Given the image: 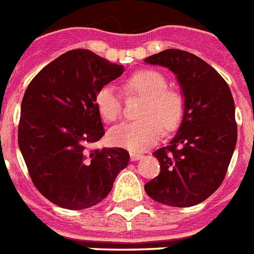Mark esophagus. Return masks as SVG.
<instances>
[{"label": "esophagus", "mask_w": 254, "mask_h": 254, "mask_svg": "<svg viewBox=\"0 0 254 254\" xmlns=\"http://www.w3.org/2000/svg\"><path fill=\"white\" fill-rule=\"evenodd\" d=\"M140 158H143L142 153H135V152H131V153H130V160L131 161H138L140 160Z\"/></svg>", "instance_id": "esophagus-1"}]
</instances>
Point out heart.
<instances>
[{"instance_id":"obj_1","label":"heart","mask_w":254,"mask_h":254,"mask_svg":"<svg viewBox=\"0 0 254 254\" xmlns=\"http://www.w3.org/2000/svg\"><path fill=\"white\" fill-rule=\"evenodd\" d=\"M124 89L127 94L144 98L139 116L133 123H124L110 130L109 140L114 145L131 152H143L160 140L165 129H178L185 112L182 92L167 88V79L157 70L142 69L127 79ZM96 109L101 118L114 123L121 116V100L112 85H103L94 97Z\"/></svg>"}]
</instances>
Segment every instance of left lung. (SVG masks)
Wrapping results in <instances>:
<instances>
[{"mask_svg": "<svg viewBox=\"0 0 254 254\" xmlns=\"http://www.w3.org/2000/svg\"><path fill=\"white\" fill-rule=\"evenodd\" d=\"M144 63L171 70L185 100L176 135L166 147L153 152L161 171L144 185V190L166 206H195L221 185L237 144L230 88L212 66L187 51L170 48L147 57Z\"/></svg>", "mask_w": 254, "mask_h": 254, "instance_id": "8db88e82", "label": "left lung"}]
</instances>
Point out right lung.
<instances>
[{
	"instance_id": "add662e5",
	"label": "right lung",
	"mask_w": 254,
	"mask_h": 254,
	"mask_svg": "<svg viewBox=\"0 0 254 254\" xmlns=\"http://www.w3.org/2000/svg\"><path fill=\"white\" fill-rule=\"evenodd\" d=\"M123 71V65L79 48L45 66L26 88L19 148L35 188L56 206H96L129 164L124 148L88 149L105 134L94 103L97 90Z\"/></svg>"
}]
</instances>
